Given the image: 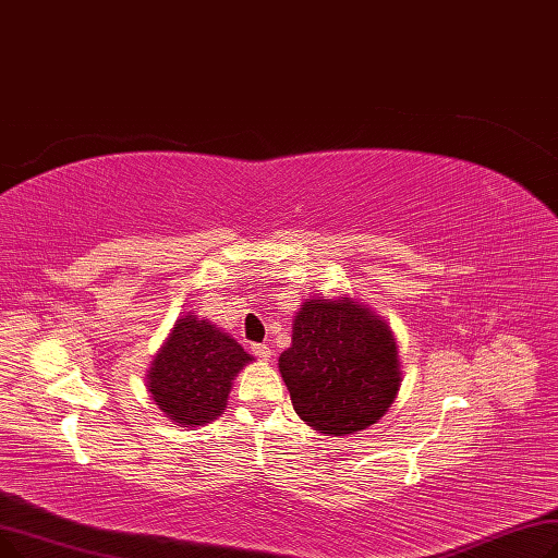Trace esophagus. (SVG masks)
I'll return each mask as SVG.
<instances>
[{
	"mask_svg": "<svg viewBox=\"0 0 558 558\" xmlns=\"http://www.w3.org/2000/svg\"><path fill=\"white\" fill-rule=\"evenodd\" d=\"M252 352H254V356H258L263 361L272 359V350L268 348V344H252Z\"/></svg>",
	"mask_w": 558,
	"mask_h": 558,
	"instance_id": "obj_1",
	"label": "esophagus"
}]
</instances>
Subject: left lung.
<instances>
[{"label": "left lung", "mask_w": 558, "mask_h": 558, "mask_svg": "<svg viewBox=\"0 0 558 558\" xmlns=\"http://www.w3.org/2000/svg\"><path fill=\"white\" fill-rule=\"evenodd\" d=\"M279 373L295 413L327 436L373 427L402 386L392 329L352 298H308L300 304Z\"/></svg>", "instance_id": "left-lung-1"}]
</instances>
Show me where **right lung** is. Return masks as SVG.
<instances>
[{
	"label": "right lung",
	"instance_id": "right-lung-1",
	"mask_svg": "<svg viewBox=\"0 0 558 558\" xmlns=\"http://www.w3.org/2000/svg\"><path fill=\"white\" fill-rule=\"evenodd\" d=\"M252 361L227 331L185 313L151 361L147 392L179 427H204L225 413L233 379Z\"/></svg>",
	"mask_w": 558,
	"mask_h": 558
}]
</instances>
